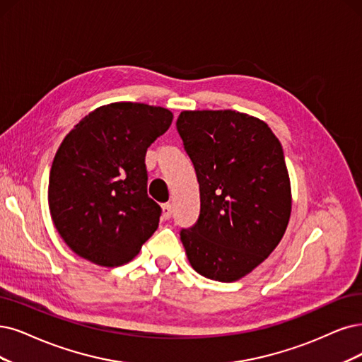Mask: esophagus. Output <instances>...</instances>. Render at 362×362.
<instances>
[{
  "mask_svg": "<svg viewBox=\"0 0 362 362\" xmlns=\"http://www.w3.org/2000/svg\"><path fill=\"white\" fill-rule=\"evenodd\" d=\"M171 211H173V207H171L170 203L163 204V218L164 219H170L171 218Z\"/></svg>",
  "mask_w": 362,
  "mask_h": 362,
  "instance_id": "obj_1",
  "label": "esophagus"
}]
</instances>
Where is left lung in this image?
I'll list each match as a JSON object with an SVG mask.
<instances>
[{"label": "left lung", "mask_w": 362, "mask_h": 362, "mask_svg": "<svg viewBox=\"0 0 362 362\" xmlns=\"http://www.w3.org/2000/svg\"><path fill=\"white\" fill-rule=\"evenodd\" d=\"M199 183V216L180 231L192 269L235 282L269 258L291 216L282 144L264 120L234 110H185L176 122Z\"/></svg>", "instance_id": "left-lung-1"}]
</instances>
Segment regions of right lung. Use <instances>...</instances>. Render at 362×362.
I'll use <instances>...</instances> for the list:
<instances>
[{
    "mask_svg": "<svg viewBox=\"0 0 362 362\" xmlns=\"http://www.w3.org/2000/svg\"><path fill=\"white\" fill-rule=\"evenodd\" d=\"M173 113L141 103L90 112L65 136L49 176V209L74 253L101 267L129 262L158 228L144 156Z\"/></svg>",
    "mask_w": 362,
    "mask_h": 362,
    "instance_id": "add662e5",
    "label": "right lung"
}]
</instances>
